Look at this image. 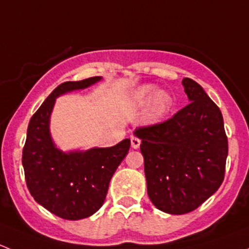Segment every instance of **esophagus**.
I'll use <instances>...</instances> for the list:
<instances>
[{"label": "esophagus", "instance_id": "obj_1", "mask_svg": "<svg viewBox=\"0 0 249 249\" xmlns=\"http://www.w3.org/2000/svg\"><path fill=\"white\" fill-rule=\"evenodd\" d=\"M130 141H131V147L134 148V149H137V148L140 147L141 140L139 139V137L131 136V137H130Z\"/></svg>", "mask_w": 249, "mask_h": 249}]
</instances>
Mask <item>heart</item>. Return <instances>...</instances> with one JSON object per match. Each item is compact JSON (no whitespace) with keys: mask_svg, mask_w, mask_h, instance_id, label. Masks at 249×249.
<instances>
[{"mask_svg":"<svg viewBox=\"0 0 249 249\" xmlns=\"http://www.w3.org/2000/svg\"><path fill=\"white\" fill-rule=\"evenodd\" d=\"M153 93H154V88L150 87V85H145V87L140 88L137 90L136 94H135V99L140 104H145L148 100L152 99L149 107V115L153 119H157V118H160L169 110L170 107H171L172 100L171 96L166 91H162V90L155 92L154 97L152 96Z\"/></svg>","mask_w":249,"mask_h":249,"instance_id":"obj_1","label":"heart"}]
</instances>
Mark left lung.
<instances>
[{
  "instance_id": "1",
  "label": "left lung",
  "mask_w": 249,
  "mask_h": 249,
  "mask_svg": "<svg viewBox=\"0 0 249 249\" xmlns=\"http://www.w3.org/2000/svg\"><path fill=\"white\" fill-rule=\"evenodd\" d=\"M189 104L161 123L140 126L148 196L170 214L196 210L223 183L228 137L219 107L200 84L183 79Z\"/></svg>"
}]
</instances>
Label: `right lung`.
Segmentation results:
<instances>
[{
    "instance_id": "obj_1",
    "label": "right lung",
    "mask_w": 249,
    "mask_h": 249,
    "mask_svg": "<svg viewBox=\"0 0 249 249\" xmlns=\"http://www.w3.org/2000/svg\"><path fill=\"white\" fill-rule=\"evenodd\" d=\"M91 77L55 88L31 117L22 149V166L30 193L39 205L64 219L90 217L104 205L109 180L130 149V140L109 148L64 153L55 148L49 118L59 95L99 82Z\"/></svg>"
}]
</instances>
